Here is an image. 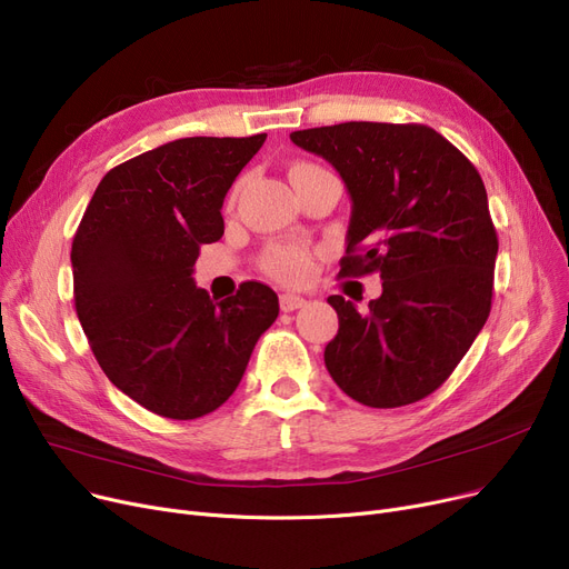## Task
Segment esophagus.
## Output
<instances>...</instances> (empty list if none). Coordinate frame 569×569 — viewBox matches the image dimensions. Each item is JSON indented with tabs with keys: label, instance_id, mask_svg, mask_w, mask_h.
<instances>
[{
	"label": "esophagus",
	"instance_id": "obj_1",
	"mask_svg": "<svg viewBox=\"0 0 569 569\" xmlns=\"http://www.w3.org/2000/svg\"><path fill=\"white\" fill-rule=\"evenodd\" d=\"M306 306V299L299 293H280V310L282 312H293Z\"/></svg>",
	"mask_w": 569,
	"mask_h": 569
}]
</instances>
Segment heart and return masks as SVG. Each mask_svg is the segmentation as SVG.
Returning <instances> with one entry per match:
<instances>
[{
  "mask_svg": "<svg viewBox=\"0 0 569 569\" xmlns=\"http://www.w3.org/2000/svg\"><path fill=\"white\" fill-rule=\"evenodd\" d=\"M308 169H319V167L308 164V161H299V164H293L289 169V178ZM233 197L236 192L231 194V199ZM261 268L263 273L276 278L278 282L303 284L312 273V252L303 246H276L261 254Z\"/></svg>",
  "mask_w": 569,
  "mask_h": 569,
  "instance_id": "b5f03b06",
  "label": "heart"
}]
</instances>
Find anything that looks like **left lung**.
I'll return each instance as SVG.
<instances>
[{
    "label": "left lung",
    "mask_w": 569,
    "mask_h": 569,
    "mask_svg": "<svg viewBox=\"0 0 569 569\" xmlns=\"http://www.w3.org/2000/svg\"><path fill=\"white\" fill-rule=\"evenodd\" d=\"M291 141L336 167L351 197L340 278L380 273L359 312L329 296L333 382L368 408H402L440 389L489 319L498 233L472 161L426 124L342 122Z\"/></svg>",
    "instance_id": "1"
}]
</instances>
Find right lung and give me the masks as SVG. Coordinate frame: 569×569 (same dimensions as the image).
<instances>
[{"mask_svg":"<svg viewBox=\"0 0 569 569\" xmlns=\"http://www.w3.org/2000/svg\"><path fill=\"white\" fill-rule=\"evenodd\" d=\"M266 133L192 137L108 171L71 242L73 303L92 355L122 393L167 419H199L236 391L278 293L248 280L214 301L192 280L224 233L222 203Z\"/></svg>","mask_w":569,"mask_h":569,"instance_id":"right-lung-1","label":"right lung"}]
</instances>
